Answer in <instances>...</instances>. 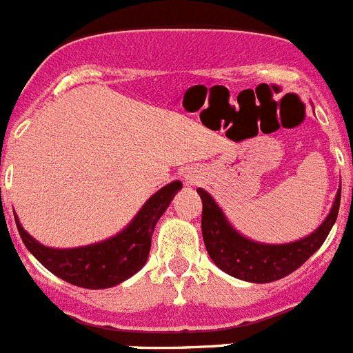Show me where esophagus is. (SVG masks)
<instances>
[{
    "label": "esophagus",
    "instance_id": "esophagus-1",
    "mask_svg": "<svg viewBox=\"0 0 353 353\" xmlns=\"http://www.w3.org/2000/svg\"><path fill=\"white\" fill-rule=\"evenodd\" d=\"M185 179H188V180H189V182H191V176H185Z\"/></svg>",
    "mask_w": 353,
    "mask_h": 353
}]
</instances>
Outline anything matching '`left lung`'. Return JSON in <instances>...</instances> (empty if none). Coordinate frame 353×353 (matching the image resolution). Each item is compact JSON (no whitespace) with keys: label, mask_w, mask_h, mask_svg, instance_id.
Here are the masks:
<instances>
[{"label":"left lung","mask_w":353,"mask_h":353,"mask_svg":"<svg viewBox=\"0 0 353 353\" xmlns=\"http://www.w3.org/2000/svg\"><path fill=\"white\" fill-rule=\"evenodd\" d=\"M203 203L201 212V234L210 259L225 273L236 279L266 284L273 280L284 279L289 273L302 266L307 259L314 254L327 239L328 232L334 227L341 201V185L337 191L332 210L321 223L318 230L288 245H261L243 237L232 228L225 214L221 212L209 192L198 189Z\"/></svg>","instance_id":"1"}]
</instances>
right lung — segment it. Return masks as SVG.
I'll return each instance as SVG.
<instances>
[{
	"label": "right lung",
	"instance_id": "right-lung-1",
	"mask_svg": "<svg viewBox=\"0 0 353 353\" xmlns=\"http://www.w3.org/2000/svg\"><path fill=\"white\" fill-rule=\"evenodd\" d=\"M182 188L180 182H171L157 191L144 203L134 221L112 239L82 248L55 250L41 245L30 237L16 218L17 230L26 248L44 268L73 285L87 289H105L121 284L146 264L155 225L164 210L170 207L174 192Z\"/></svg>",
	"mask_w": 353,
	"mask_h": 353
}]
</instances>
